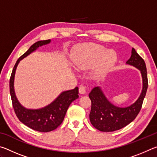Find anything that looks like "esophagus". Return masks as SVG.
<instances>
[{
	"label": "esophagus",
	"mask_w": 157,
	"mask_h": 157,
	"mask_svg": "<svg viewBox=\"0 0 157 157\" xmlns=\"http://www.w3.org/2000/svg\"><path fill=\"white\" fill-rule=\"evenodd\" d=\"M86 86H84V85H81V86L79 87V93L80 94H86Z\"/></svg>",
	"instance_id": "34e87169"
}]
</instances>
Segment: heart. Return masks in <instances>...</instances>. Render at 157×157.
Wrapping results in <instances>:
<instances>
[{
    "label": "heart",
    "instance_id": "obj_1",
    "mask_svg": "<svg viewBox=\"0 0 157 157\" xmlns=\"http://www.w3.org/2000/svg\"><path fill=\"white\" fill-rule=\"evenodd\" d=\"M118 59L113 50H108L100 45L86 43L77 45L71 52L73 64L79 70L85 71L98 63V71H105L115 64Z\"/></svg>",
    "mask_w": 157,
    "mask_h": 157
}]
</instances>
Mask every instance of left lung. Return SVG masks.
Segmentation results:
<instances>
[{"label": "left lung", "instance_id": "obj_1", "mask_svg": "<svg viewBox=\"0 0 157 157\" xmlns=\"http://www.w3.org/2000/svg\"><path fill=\"white\" fill-rule=\"evenodd\" d=\"M126 64L134 66L141 74V93L133 104L127 107L115 105L107 98L100 86L94 87L89 94L91 100L90 121L95 128L101 132H113L125 127L134 120L141 109L148 86L145 63L135 49L132 48L131 57Z\"/></svg>", "mask_w": 157, "mask_h": 157}]
</instances>
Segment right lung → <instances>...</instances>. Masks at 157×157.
Masks as SVG:
<instances>
[{
    "instance_id": "add662e5",
    "label": "right lung",
    "mask_w": 157,
    "mask_h": 157,
    "mask_svg": "<svg viewBox=\"0 0 157 157\" xmlns=\"http://www.w3.org/2000/svg\"><path fill=\"white\" fill-rule=\"evenodd\" d=\"M51 40L39 41L30 47L27 52L18 58L13 68L10 79V91L15 113L21 123L30 128L41 132H51L59 127L63 121L66 111L71 102L78 99V87L62 91L55 99L46 106L39 109H28L21 104L15 94L14 78L20 61L30 55L39 47L50 44Z\"/></svg>"
}]
</instances>
